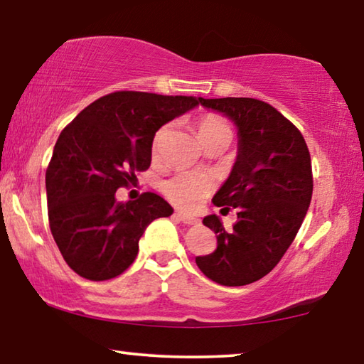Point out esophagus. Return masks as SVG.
<instances>
[{"label":"esophagus","mask_w":364,"mask_h":364,"mask_svg":"<svg viewBox=\"0 0 364 364\" xmlns=\"http://www.w3.org/2000/svg\"><path fill=\"white\" fill-rule=\"evenodd\" d=\"M177 218H178V221H182L183 225H198L200 223L198 218L188 217V215H182V213H177Z\"/></svg>","instance_id":"1"}]
</instances>
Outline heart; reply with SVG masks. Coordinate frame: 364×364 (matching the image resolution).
Segmentation results:
<instances>
[{
    "label": "heart",
    "mask_w": 364,
    "mask_h": 364,
    "mask_svg": "<svg viewBox=\"0 0 364 364\" xmlns=\"http://www.w3.org/2000/svg\"><path fill=\"white\" fill-rule=\"evenodd\" d=\"M197 131L200 141H207L208 138L218 134H231V128L223 117L215 113H208L198 119ZM167 134H169V126H162L152 141V152L154 156L162 151L166 143ZM161 191L176 207L193 212L202 207V203L213 191V181L208 176L193 171H182L173 173L172 177L166 178L161 183Z\"/></svg>",
    "instance_id": "1"
}]
</instances>
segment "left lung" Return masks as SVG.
Wrapping results in <instances>:
<instances>
[{"label":"left lung","instance_id":"8db88e82","mask_svg":"<svg viewBox=\"0 0 364 364\" xmlns=\"http://www.w3.org/2000/svg\"><path fill=\"white\" fill-rule=\"evenodd\" d=\"M238 126V157L213 203L236 208L226 231L217 215L203 225L217 233V250L195 257L221 286H246L269 274L292 245L312 200L314 177L300 131L269 103L256 98H198Z\"/></svg>","mask_w":364,"mask_h":364}]
</instances>
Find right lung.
I'll list each match as a JSON object with an SVG mask.
<instances>
[{
    "label": "right lung",
    "instance_id": "add662e5",
    "mask_svg": "<svg viewBox=\"0 0 364 364\" xmlns=\"http://www.w3.org/2000/svg\"><path fill=\"white\" fill-rule=\"evenodd\" d=\"M198 103L182 95L113 92L62 129L46 171L47 215L60 255L78 276L108 281L123 274L146 226L172 215L157 193L126 203L114 193L149 169L156 131Z\"/></svg>",
    "mask_w": 364,
    "mask_h": 364
}]
</instances>
